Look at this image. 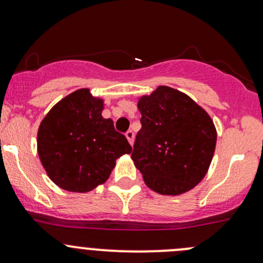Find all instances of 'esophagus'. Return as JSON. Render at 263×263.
<instances>
[{
	"instance_id": "1",
	"label": "esophagus",
	"mask_w": 263,
	"mask_h": 263,
	"mask_svg": "<svg viewBox=\"0 0 263 263\" xmlns=\"http://www.w3.org/2000/svg\"><path fill=\"white\" fill-rule=\"evenodd\" d=\"M126 137H127V140H128V142L129 144H134V140H135V134L134 132L131 131V129H129V131H127L126 132Z\"/></svg>"
}]
</instances>
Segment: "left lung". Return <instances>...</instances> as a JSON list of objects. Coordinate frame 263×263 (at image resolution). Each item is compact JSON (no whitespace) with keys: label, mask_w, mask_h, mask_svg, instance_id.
Wrapping results in <instances>:
<instances>
[{"label":"left lung","mask_w":263,"mask_h":263,"mask_svg":"<svg viewBox=\"0 0 263 263\" xmlns=\"http://www.w3.org/2000/svg\"><path fill=\"white\" fill-rule=\"evenodd\" d=\"M141 129L131 158L144 181L160 195H181L205 177L216 145L210 116L188 95L159 86L139 100Z\"/></svg>","instance_id":"obj_1"}]
</instances>
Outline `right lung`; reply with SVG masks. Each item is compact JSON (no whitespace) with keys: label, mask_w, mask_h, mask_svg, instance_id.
Here are the masks:
<instances>
[{"label":"right lung","mask_w":263,"mask_h":263,"mask_svg":"<svg viewBox=\"0 0 263 263\" xmlns=\"http://www.w3.org/2000/svg\"><path fill=\"white\" fill-rule=\"evenodd\" d=\"M102 110L103 100L81 89L58 102L39 126V158L63 190L91 191L109 178L119 156L131 153L126 136Z\"/></svg>","instance_id":"right-lung-1"}]
</instances>
